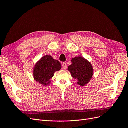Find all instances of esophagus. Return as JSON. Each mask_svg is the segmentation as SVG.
I'll return each mask as SVG.
<instances>
[{"label": "esophagus", "mask_w": 128, "mask_h": 128, "mask_svg": "<svg viewBox=\"0 0 128 128\" xmlns=\"http://www.w3.org/2000/svg\"><path fill=\"white\" fill-rule=\"evenodd\" d=\"M62 68L64 69H66L67 68V64L65 63V62L62 63Z\"/></svg>", "instance_id": "obj_1"}]
</instances>
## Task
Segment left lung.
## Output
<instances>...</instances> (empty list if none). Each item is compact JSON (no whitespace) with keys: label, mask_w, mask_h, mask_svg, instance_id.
I'll return each mask as SVG.
<instances>
[{"label":"left lung","mask_w":128,"mask_h":128,"mask_svg":"<svg viewBox=\"0 0 128 128\" xmlns=\"http://www.w3.org/2000/svg\"><path fill=\"white\" fill-rule=\"evenodd\" d=\"M72 64L69 66L68 70L70 72L74 78L76 79L80 86H84L90 82L94 70L90 62L83 57L77 56L72 60Z\"/></svg>","instance_id":"obj_1"}]
</instances>
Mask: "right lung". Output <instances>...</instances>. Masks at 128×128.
<instances>
[{"instance_id": "add662e5", "label": "right lung", "mask_w": 128, "mask_h": 128, "mask_svg": "<svg viewBox=\"0 0 128 128\" xmlns=\"http://www.w3.org/2000/svg\"><path fill=\"white\" fill-rule=\"evenodd\" d=\"M61 64L50 56H45L38 62L34 69V77L37 82L46 86L56 71L60 70Z\"/></svg>"}]
</instances>
